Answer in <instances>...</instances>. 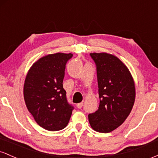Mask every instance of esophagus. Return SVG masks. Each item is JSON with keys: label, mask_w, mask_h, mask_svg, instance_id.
I'll return each mask as SVG.
<instances>
[{"label": "esophagus", "mask_w": 158, "mask_h": 158, "mask_svg": "<svg viewBox=\"0 0 158 158\" xmlns=\"http://www.w3.org/2000/svg\"><path fill=\"white\" fill-rule=\"evenodd\" d=\"M82 106H83V103H82V102L78 103V104L77 105V106L78 108H81V107H82Z\"/></svg>", "instance_id": "34e87169"}]
</instances>
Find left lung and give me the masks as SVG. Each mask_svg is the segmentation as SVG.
Here are the masks:
<instances>
[{"mask_svg": "<svg viewBox=\"0 0 158 158\" xmlns=\"http://www.w3.org/2000/svg\"><path fill=\"white\" fill-rule=\"evenodd\" d=\"M97 65L99 106L88 119L91 128L108 133L125 122L135 101V85L131 72L117 56L107 52H91Z\"/></svg>", "mask_w": 158, "mask_h": 158, "instance_id": "left-lung-1", "label": "left lung"}]
</instances>
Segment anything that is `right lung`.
Returning <instances> with one entry per match:
<instances>
[{
  "label": "right lung",
  "mask_w": 158,
  "mask_h": 158,
  "mask_svg": "<svg viewBox=\"0 0 158 158\" xmlns=\"http://www.w3.org/2000/svg\"><path fill=\"white\" fill-rule=\"evenodd\" d=\"M72 53L56 52L40 58L27 72L23 85L25 104L38 125L48 131L63 129L73 107L63 88L65 65Z\"/></svg>",
  "instance_id": "add662e5"
}]
</instances>
